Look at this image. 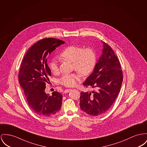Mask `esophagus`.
I'll return each mask as SVG.
<instances>
[{
    "mask_svg": "<svg viewBox=\"0 0 147 147\" xmlns=\"http://www.w3.org/2000/svg\"><path fill=\"white\" fill-rule=\"evenodd\" d=\"M71 90V89H66L65 91H64V93H67L69 92Z\"/></svg>",
    "mask_w": 147,
    "mask_h": 147,
    "instance_id": "obj_1",
    "label": "esophagus"
}]
</instances>
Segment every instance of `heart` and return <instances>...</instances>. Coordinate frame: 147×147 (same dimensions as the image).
I'll use <instances>...</instances> for the list:
<instances>
[{"label":"heart","mask_w":147,"mask_h":147,"mask_svg":"<svg viewBox=\"0 0 147 147\" xmlns=\"http://www.w3.org/2000/svg\"><path fill=\"white\" fill-rule=\"evenodd\" d=\"M60 59L72 62V68L77 71L82 76L90 75L96 64V55L91 47L84 49L80 46H69L65 48L59 55ZM49 67L51 72L55 74L58 73L59 63L56 59L49 61ZM81 80V76L78 73L65 74L59 78V83L66 87L75 86Z\"/></svg>","instance_id":"b5f03b06"}]
</instances>
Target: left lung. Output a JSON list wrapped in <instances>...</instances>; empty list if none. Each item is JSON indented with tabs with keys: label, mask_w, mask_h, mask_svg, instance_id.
<instances>
[{
	"label": "left lung",
	"mask_w": 147,
	"mask_h": 147,
	"mask_svg": "<svg viewBox=\"0 0 147 147\" xmlns=\"http://www.w3.org/2000/svg\"><path fill=\"white\" fill-rule=\"evenodd\" d=\"M103 47L94 72L83 83L94 90L80 93V108L91 116L108 111L117 98L123 79L121 65L114 51L104 42Z\"/></svg>",
	"instance_id": "8db88e82"
}]
</instances>
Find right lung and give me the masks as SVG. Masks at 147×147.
Masks as SVG:
<instances>
[{"instance_id":"right-lung-1","label":"right lung","mask_w":147,"mask_h":147,"mask_svg":"<svg viewBox=\"0 0 147 147\" xmlns=\"http://www.w3.org/2000/svg\"><path fill=\"white\" fill-rule=\"evenodd\" d=\"M65 42L54 38L40 39L34 43L22 60L18 80L30 108L37 115L48 117L57 113L62 105V95L54 91L49 96L45 92L51 71L47 56Z\"/></svg>"}]
</instances>
